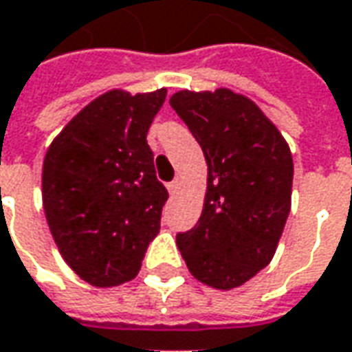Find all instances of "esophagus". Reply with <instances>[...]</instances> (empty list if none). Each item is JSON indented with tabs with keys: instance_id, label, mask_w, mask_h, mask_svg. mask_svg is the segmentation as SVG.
<instances>
[{
	"instance_id": "esophagus-1",
	"label": "esophagus",
	"mask_w": 352,
	"mask_h": 352,
	"mask_svg": "<svg viewBox=\"0 0 352 352\" xmlns=\"http://www.w3.org/2000/svg\"><path fill=\"white\" fill-rule=\"evenodd\" d=\"M179 188H181V179H179V177H177V179H173L171 183H168L169 194H175Z\"/></svg>"
}]
</instances>
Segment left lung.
<instances>
[{"instance_id":"8db88e82","label":"left lung","mask_w":352,"mask_h":352,"mask_svg":"<svg viewBox=\"0 0 352 352\" xmlns=\"http://www.w3.org/2000/svg\"><path fill=\"white\" fill-rule=\"evenodd\" d=\"M169 104L208 164L201 215L177 234V245L196 280L215 289L242 286L269 265L289 215V146L252 99L225 87L179 91Z\"/></svg>"}]
</instances>
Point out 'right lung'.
<instances>
[{"label":"right lung","instance_id":"add662e5","mask_svg":"<svg viewBox=\"0 0 352 352\" xmlns=\"http://www.w3.org/2000/svg\"><path fill=\"white\" fill-rule=\"evenodd\" d=\"M168 89L107 91L49 144L41 171L43 210L68 267L97 287L137 276L160 232L166 186L146 142Z\"/></svg>","mask_w":352,"mask_h":352}]
</instances>
